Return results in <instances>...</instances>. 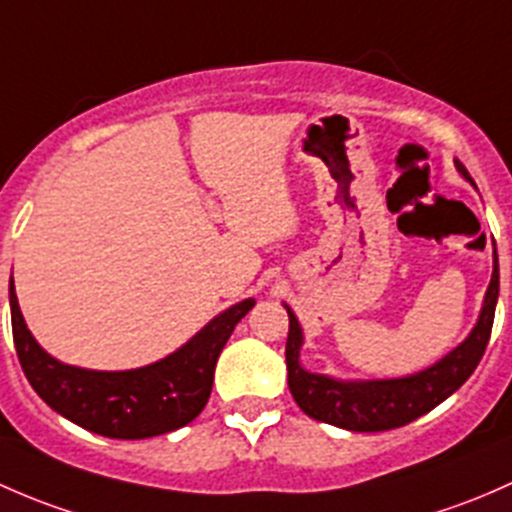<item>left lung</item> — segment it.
<instances>
[{"mask_svg":"<svg viewBox=\"0 0 512 512\" xmlns=\"http://www.w3.org/2000/svg\"><path fill=\"white\" fill-rule=\"evenodd\" d=\"M456 170L473 184L466 167L458 165V160ZM498 288L500 276L498 256H495L491 286L486 291L476 328L456 350L441 357L436 365L409 374V377L367 379V382H345V379H333L328 374L303 370V365H300L303 330H300L293 310L286 305L288 320H291L286 342L288 389H291L295 404L313 419L347 431H389L419 419V416L439 407L446 397H451L478 367L488 340H491Z\"/></svg>","mask_w":512,"mask_h":512,"instance_id":"1","label":"left lung"}]
</instances>
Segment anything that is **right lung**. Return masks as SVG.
Masks as SVG:
<instances>
[{"instance_id":"obj_1","label":"right lung","mask_w":512,"mask_h":512,"mask_svg":"<svg viewBox=\"0 0 512 512\" xmlns=\"http://www.w3.org/2000/svg\"><path fill=\"white\" fill-rule=\"evenodd\" d=\"M254 303L246 298L231 305L165 360L138 370L98 372L63 365L34 340L9 278L14 347L29 384L54 412L108 439H150L197 419L212 394L219 352Z\"/></svg>"}]
</instances>
